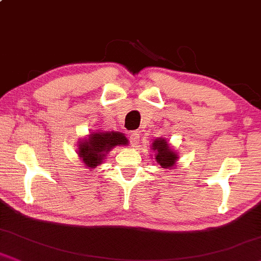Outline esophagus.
Listing matches in <instances>:
<instances>
[{"label": "esophagus", "instance_id": "34e87169", "mask_svg": "<svg viewBox=\"0 0 261 261\" xmlns=\"http://www.w3.org/2000/svg\"><path fill=\"white\" fill-rule=\"evenodd\" d=\"M130 141H131V144H133L134 147H136L138 143H140V133H137V131H133V133L130 134Z\"/></svg>", "mask_w": 261, "mask_h": 261}]
</instances>
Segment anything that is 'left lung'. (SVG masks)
<instances>
[{"label": "left lung", "mask_w": 261, "mask_h": 261, "mask_svg": "<svg viewBox=\"0 0 261 261\" xmlns=\"http://www.w3.org/2000/svg\"><path fill=\"white\" fill-rule=\"evenodd\" d=\"M150 149L155 151V160L160 165L161 169L172 170L173 167H176L177 161L179 159V155H178V153L173 148H171L170 143L166 141V138H155L153 143H151Z\"/></svg>", "instance_id": "left-lung-1"}]
</instances>
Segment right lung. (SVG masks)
<instances>
[{
    "label": "right lung",
    "instance_id": "add662e5",
    "mask_svg": "<svg viewBox=\"0 0 261 261\" xmlns=\"http://www.w3.org/2000/svg\"><path fill=\"white\" fill-rule=\"evenodd\" d=\"M127 138L119 131H95L78 141L77 154L87 169L100 166L107 154L117 146H126Z\"/></svg>",
    "mask_w": 261,
    "mask_h": 261
}]
</instances>
